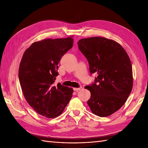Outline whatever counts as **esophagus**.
<instances>
[{
	"label": "esophagus",
	"instance_id": "1",
	"mask_svg": "<svg viewBox=\"0 0 148 148\" xmlns=\"http://www.w3.org/2000/svg\"><path fill=\"white\" fill-rule=\"evenodd\" d=\"M81 88L82 87H79V88H74V91H75V92H77V91H79L81 89Z\"/></svg>",
	"mask_w": 148,
	"mask_h": 148
}]
</instances>
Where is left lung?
Wrapping results in <instances>:
<instances>
[{"label":"left lung","mask_w":148,"mask_h":148,"mask_svg":"<svg viewBox=\"0 0 148 148\" xmlns=\"http://www.w3.org/2000/svg\"><path fill=\"white\" fill-rule=\"evenodd\" d=\"M78 48L89 64L94 82L86 86L91 98L87 103L94 114L106 117L124 104L133 86L132 67L129 56L114 40L100 37L82 39Z\"/></svg>","instance_id":"1"}]
</instances>
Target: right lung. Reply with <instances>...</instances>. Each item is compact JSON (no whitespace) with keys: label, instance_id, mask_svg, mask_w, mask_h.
Returning <instances> with one entry per match:
<instances>
[{"label":"right lung","instance_id":"right-lung-1","mask_svg":"<svg viewBox=\"0 0 148 148\" xmlns=\"http://www.w3.org/2000/svg\"><path fill=\"white\" fill-rule=\"evenodd\" d=\"M73 45L71 37L45 39L26 49L19 67L22 92L29 105L47 118L57 117L72 97L73 90L54 82L58 64Z\"/></svg>","mask_w":148,"mask_h":148}]
</instances>
